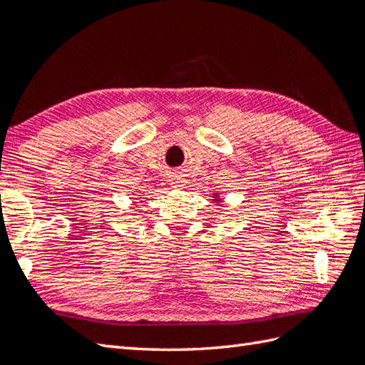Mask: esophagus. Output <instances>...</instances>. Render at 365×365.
Listing matches in <instances>:
<instances>
[{
    "label": "esophagus",
    "mask_w": 365,
    "mask_h": 365,
    "mask_svg": "<svg viewBox=\"0 0 365 365\" xmlns=\"http://www.w3.org/2000/svg\"><path fill=\"white\" fill-rule=\"evenodd\" d=\"M183 180L178 175H174V178H173V185H175V187H183Z\"/></svg>",
    "instance_id": "1"
}]
</instances>
